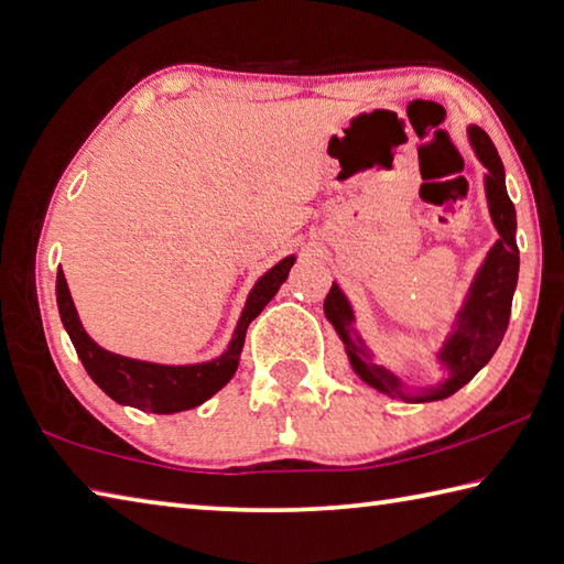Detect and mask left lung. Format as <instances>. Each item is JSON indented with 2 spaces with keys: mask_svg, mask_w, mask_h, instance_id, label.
<instances>
[{
  "mask_svg": "<svg viewBox=\"0 0 564 564\" xmlns=\"http://www.w3.org/2000/svg\"><path fill=\"white\" fill-rule=\"evenodd\" d=\"M466 137H469L476 159L486 169L484 194L498 240L486 252L481 268L474 272V280L464 294L459 310H456L454 318L447 324V336H444L442 346L434 354V364L442 370V378L432 382V386H410V382L378 364L373 354H370L364 334L356 326L358 318L354 304H350L338 282L332 284L324 300V314L338 338H341L354 373L366 386L392 400L434 402L454 395L456 390L464 388L491 360L496 348L503 341L508 318H511L520 268V254L516 246V208L511 198H508L506 169L494 142L476 124L466 127Z\"/></svg>",
  "mask_w": 564,
  "mask_h": 564,
  "instance_id": "8db88e82",
  "label": "left lung"
}]
</instances>
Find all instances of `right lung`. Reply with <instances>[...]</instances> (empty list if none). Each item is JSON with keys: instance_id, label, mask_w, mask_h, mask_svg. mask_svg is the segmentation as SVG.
I'll list each match as a JSON object with an SVG mask.
<instances>
[{"instance_id": "add662e5", "label": "right lung", "mask_w": 564, "mask_h": 564, "mask_svg": "<svg viewBox=\"0 0 564 564\" xmlns=\"http://www.w3.org/2000/svg\"><path fill=\"white\" fill-rule=\"evenodd\" d=\"M294 262L296 254H286L268 272L260 274L258 282L252 284L246 306H242L236 328H232L228 346L216 358L198 360V364H156V360L112 354V350L95 344L83 328L66 274L61 268L56 274V304L63 328H66L73 346H76L83 368L88 370V376L105 395L120 402V405L137 408L142 412L174 414L204 405L208 398H214L220 388L228 386L238 370L250 322L280 292Z\"/></svg>"}]
</instances>
